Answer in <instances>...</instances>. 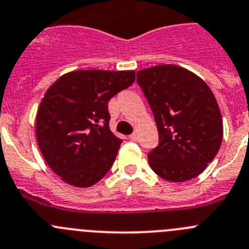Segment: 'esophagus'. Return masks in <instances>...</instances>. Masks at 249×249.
Segmentation results:
<instances>
[{
	"label": "esophagus",
	"instance_id": "esophagus-1",
	"mask_svg": "<svg viewBox=\"0 0 249 249\" xmlns=\"http://www.w3.org/2000/svg\"><path fill=\"white\" fill-rule=\"evenodd\" d=\"M129 138L131 139V140H133V141H136V140H138V138H139V136H138V134H136V133H134V134H131V135H130Z\"/></svg>",
	"mask_w": 249,
	"mask_h": 249
}]
</instances>
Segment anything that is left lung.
<instances>
[{"mask_svg":"<svg viewBox=\"0 0 249 249\" xmlns=\"http://www.w3.org/2000/svg\"><path fill=\"white\" fill-rule=\"evenodd\" d=\"M159 131L149 152L152 171L172 182L196 178L214 159L223 136L222 116L210 87L192 71L161 64L138 71Z\"/></svg>","mask_w":249,"mask_h":249,"instance_id":"obj_1","label":"left lung"}]
</instances>
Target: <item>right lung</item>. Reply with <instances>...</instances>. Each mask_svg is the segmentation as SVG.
<instances>
[{"mask_svg":"<svg viewBox=\"0 0 249 249\" xmlns=\"http://www.w3.org/2000/svg\"><path fill=\"white\" fill-rule=\"evenodd\" d=\"M134 82V71H74L46 91L36 135L46 162L64 182L90 187L110 170L122 140L109 127L108 102Z\"/></svg>","mask_w":249,"mask_h":249,"instance_id":"obj_1","label":"right lung"}]
</instances>
